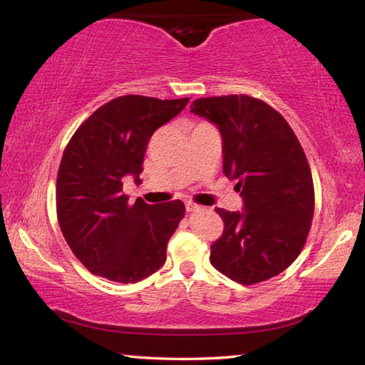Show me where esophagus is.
<instances>
[{"instance_id":"34e87169","label":"esophagus","mask_w":365,"mask_h":365,"mask_svg":"<svg viewBox=\"0 0 365 365\" xmlns=\"http://www.w3.org/2000/svg\"><path fill=\"white\" fill-rule=\"evenodd\" d=\"M185 209H187L188 212H191V211H197V209H200V206L195 205V202H191V201H187V202H185Z\"/></svg>"}]
</instances>
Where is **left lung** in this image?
Masks as SVG:
<instances>
[{"instance_id":"obj_1","label":"left lung","mask_w":365,"mask_h":365,"mask_svg":"<svg viewBox=\"0 0 365 365\" xmlns=\"http://www.w3.org/2000/svg\"><path fill=\"white\" fill-rule=\"evenodd\" d=\"M191 113L219 127L224 174L245 201L243 212L215 207L224 232L211 264L242 285L279 275L304 248L316 202L298 137L279 110L248 95L197 98Z\"/></svg>"}]
</instances>
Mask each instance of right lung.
Listing matches in <instances>:
<instances>
[{
  "instance_id": "1",
  "label": "right lung",
  "mask_w": 365,
  "mask_h": 365,
  "mask_svg": "<svg viewBox=\"0 0 365 365\" xmlns=\"http://www.w3.org/2000/svg\"><path fill=\"white\" fill-rule=\"evenodd\" d=\"M188 101L119 96L98 108L67 143L56 180L58 222L91 274L135 283L165 262L169 238L185 215L183 202L130 205L122 180L133 175L140 183L151 135Z\"/></svg>"
}]
</instances>
